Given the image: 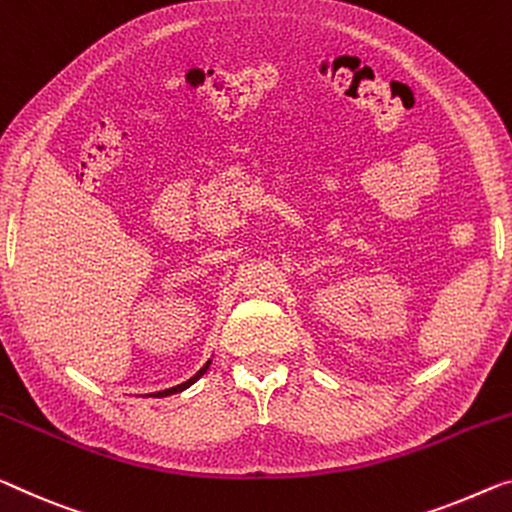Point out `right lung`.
<instances>
[{
	"label": "right lung",
	"mask_w": 512,
	"mask_h": 512,
	"mask_svg": "<svg viewBox=\"0 0 512 512\" xmlns=\"http://www.w3.org/2000/svg\"><path fill=\"white\" fill-rule=\"evenodd\" d=\"M212 364V359H208L206 361V366H203L201 368V371L199 373H196V375H192L190 377V380H187V382H183V384H176V387H171V389H164V391H155V393H146V396L148 398H164V396H171V393H180V391H185L187 387H192V384L196 382V380H199V377L203 375V373H206L208 371V366Z\"/></svg>",
	"instance_id": "obj_1"
}]
</instances>
